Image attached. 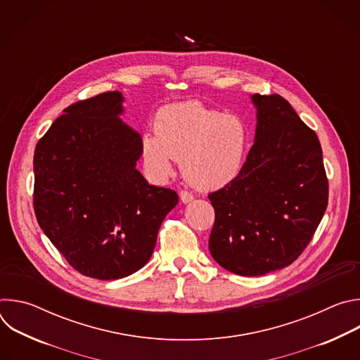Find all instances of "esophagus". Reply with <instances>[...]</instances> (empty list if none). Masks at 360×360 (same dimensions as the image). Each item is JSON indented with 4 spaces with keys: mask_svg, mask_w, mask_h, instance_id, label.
Masks as SVG:
<instances>
[{
    "mask_svg": "<svg viewBox=\"0 0 360 360\" xmlns=\"http://www.w3.org/2000/svg\"><path fill=\"white\" fill-rule=\"evenodd\" d=\"M179 196H181V200L184 202V203H188V202H191L192 199H193V195L191 193V192H188V191H181L179 192Z\"/></svg>",
    "mask_w": 360,
    "mask_h": 360,
    "instance_id": "1",
    "label": "esophagus"
}]
</instances>
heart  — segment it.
Wrapping results in <instances>:
<instances>
[{
	"label": "heart",
	"mask_w": 360,
	"mask_h": 360,
	"mask_svg": "<svg viewBox=\"0 0 360 360\" xmlns=\"http://www.w3.org/2000/svg\"><path fill=\"white\" fill-rule=\"evenodd\" d=\"M145 134L141 153L145 168L164 179L181 161L185 179L198 189H219L242 171L249 134L235 115H225L198 101L164 107Z\"/></svg>",
	"instance_id": "1"
}]
</instances>
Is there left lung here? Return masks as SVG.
<instances>
[{
	"mask_svg": "<svg viewBox=\"0 0 360 360\" xmlns=\"http://www.w3.org/2000/svg\"><path fill=\"white\" fill-rule=\"evenodd\" d=\"M252 101L258 125L242 171L208 195L212 258L242 276L293 264L312 240L329 195L316 132L279 94H255Z\"/></svg>",
	"mask_w": 360,
	"mask_h": 360,
	"instance_id": "8db88e82",
	"label": "left lung"
}]
</instances>
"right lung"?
<instances>
[{"mask_svg":"<svg viewBox=\"0 0 360 360\" xmlns=\"http://www.w3.org/2000/svg\"><path fill=\"white\" fill-rule=\"evenodd\" d=\"M121 102L118 91L75 102L34 152L38 225L75 271L101 281L139 271L178 203L135 168L142 138L118 118Z\"/></svg>","mask_w":360,"mask_h":360,"instance_id":"right-lung-1","label":"right lung"}]
</instances>
